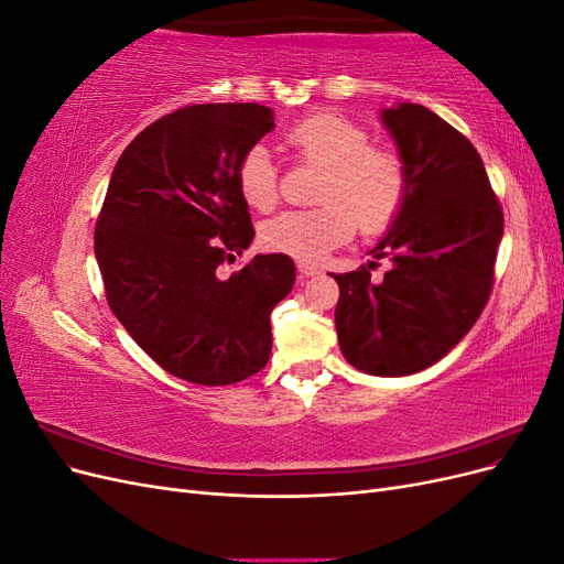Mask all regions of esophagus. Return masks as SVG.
Masks as SVG:
<instances>
[{"instance_id":"esophagus-1","label":"esophagus","mask_w":564,"mask_h":564,"mask_svg":"<svg viewBox=\"0 0 564 564\" xmlns=\"http://www.w3.org/2000/svg\"><path fill=\"white\" fill-rule=\"evenodd\" d=\"M296 270H299V278H313V275H319V268L315 263H305V261H299L296 263Z\"/></svg>"}]
</instances>
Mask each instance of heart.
I'll use <instances>...</instances> for the list:
<instances>
[{"label":"heart","instance_id":"1","mask_svg":"<svg viewBox=\"0 0 564 564\" xmlns=\"http://www.w3.org/2000/svg\"><path fill=\"white\" fill-rule=\"evenodd\" d=\"M299 162L322 166L315 209L284 212L261 226L265 249L317 261L348 242L355 228L365 235L388 230L409 197V166L395 148L371 143V133L346 115L311 112L282 133ZM237 191L253 212H272L280 202L278 166L263 148H251L237 166Z\"/></svg>","mask_w":564,"mask_h":564}]
</instances>
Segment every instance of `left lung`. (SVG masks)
<instances>
[{
	"mask_svg": "<svg viewBox=\"0 0 564 564\" xmlns=\"http://www.w3.org/2000/svg\"><path fill=\"white\" fill-rule=\"evenodd\" d=\"M409 166V197L371 253L338 282L336 332L346 360L371 377H406L445 357L482 315L494 286L503 209L480 152L416 104L383 110Z\"/></svg>",
	"mask_w": 564,
	"mask_h": 564,
	"instance_id": "8db88e82",
	"label": "left lung"
}]
</instances>
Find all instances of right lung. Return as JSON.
I'll use <instances>...</instances> for the list:
<instances>
[{
    "label": "right lung",
    "instance_id": "right-lung-1",
    "mask_svg": "<svg viewBox=\"0 0 564 564\" xmlns=\"http://www.w3.org/2000/svg\"><path fill=\"white\" fill-rule=\"evenodd\" d=\"M275 127L259 104L185 106L160 117L117 160L94 247L110 311L176 379L230 386L270 357V313L292 292L294 261L259 253L218 268L253 237L237 166Z\"/></svg>",
    "mask_w": 564,
    "mask_h": 564
}]
</instances>
